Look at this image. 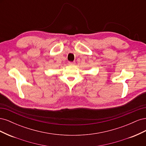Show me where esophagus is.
I'll return each instance as SVG.
<instances>
[{
    "label": "esophagus",
    "mask_w": 146,
    "mask_h": 146,
    "mask_svg": "<svg viewBox=\"0 0 146 146\" xmlns=\"http://www.w3.org/2000/svg\"><path fill=\"white\" fill-rule=\"evenodd\" d=\"M75 64H76V63H75L74 61H69L68 63V64L70 66H74Z\"/></svg>",
    "instance_id": "34e87169"
}]
</instances>
